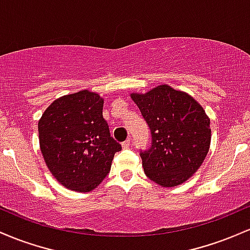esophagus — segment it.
Listing matches in <instances>:
<instances>
[{
    "mask_svg": "<svg viewBox=\"0 0 250 250\" xmlns=\"http://www.w3.org/2000/svg\"><path fill=\"white\" fill-rule=\"evenodd\" d=\"M130 145H131V139H130V137H129V139L125 140V142H122V147L125 148V149L129 148V146H130Z\"/></svg>",
    "mask_w": 250,
    "mask_h": 250,
    "instance_id": "obj_1",
    "label": "esophagus"
}]
</instances>
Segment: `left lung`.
Segmentation results:
<instances>
[{"mask_svg": "<svg viewBox=\"0 0 250 250\" xmlns=\"http://www.w3.org/2000/svg\"><path fill=\"white\" fill-rule=\"evenodd\" d=\"M151 134L140 153L147 176L162 187L186 182L201 167L210 146V120L197 101L167 84L130 94Z\"/></svg>", "mask_w": 250, "mask_h": 250, "instance_id": "left-lung-1", "label": "left lung"}]
</instances>
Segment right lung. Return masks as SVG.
<instances>
[{
    "label": "right lung",
    "instance_id": "right-lung-1",
    "mask_svg": "<svg viewBox=\"0 0 250 250\" xmlns=\"http://www.w3.org/2000/svg\"><path fill=\"white\" fill-rule=\"evenodd\" d=\"M103 99L81 90L60 97L39 121L43 159L53 176L68 189L93 190L110 171L114 155L122 149L103 119Z\"/></svg>",
    "mask_w": 250,
    "mask_h": 250
}]
</instances>
